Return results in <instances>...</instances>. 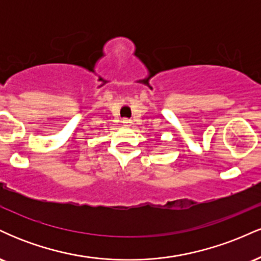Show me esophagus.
I'll return each instance as SVG.
<instances>
[{
    "label": "esophagus",
    "instance_id": "esophagus-1",
    "mask_svg": "<svg viewBox=\"0 0 261 261\" xmlns=\"http://www.w3.org/2000/svg\"><path fill=\"white\" fill-rule=\"evenodd\" d=\"M121 122L125 125V126H127V125L131 124V120H130V119H127V118H124V119H122Z\"/></svg>",
    "mask_w": 261,
    "mask_h": 261
}]
</instances>
